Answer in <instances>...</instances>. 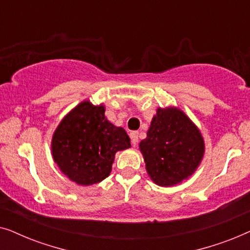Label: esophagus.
I'll use <instances>...</instances> for the list:
<instances>
[{"mask_svg":"<svg viewBox=\"0 0 250 250\" xmlns=\"http://www.w3.org/2000/svg\"><path fill=\"white\" fill-rule=\"evenodd\" d=\"M129 138H131V142H132V146H135L138 145V141H139V132H131L129 133Z\"/></svg>","mask_w":250,"mask_h":250,"instance_id":"34e87169","label":"esophagus"}]
</instances>
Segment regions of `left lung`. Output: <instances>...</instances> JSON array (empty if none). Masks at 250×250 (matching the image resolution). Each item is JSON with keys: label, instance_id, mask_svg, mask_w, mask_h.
Instances as JSON below:
<instances>
[{"label": "left lung", "instance_id": "left-lung-1", "mask_svg": "<svg viewBox=\"0 0 250 250\" xmlns=\"http://www.w3.org/2000/svg\"><path fill=\"white\" fill-rule=\"evenodd\" d=\"M139 148L150 179L157 186L173 187L199 167L205 141L200 129L181 109L166 107L157 109Z\"/></svg>", "mask_w": 250, "mask_h": 250}]
</instances>
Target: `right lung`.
Segmentation results:
<instances>
[{
    "instance_id": "right-lung-1",
    "label": "right lung",
    "mask_w": 250,
    "mask_h": 250,
    "mask_svg": "<svg viewBox=\"0 0 250 250\" xmlns=\"http://www.w3.org/2000/svg\"><path fill=\"white\" fill-rule=\"evenodd\" d=\"M104 104L82 101L58 125L51 141L54 163L78 186H92L109 176L117 151L131 148L123 127L105 118Z\"/></svg>"
}]
</instances>
